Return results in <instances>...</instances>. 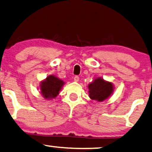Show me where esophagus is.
Wrapping results in <instances>:
<instances>
[{
    "label": "esophagus",
    "instance_id": "obj_1",
    "mask_svg": "<svg viewBox=\"0 0 152 152\" xmlns=\"http://www.w3.org/2000/svg\"><path fill=\"white\" fill-rule=\"evenodd\" d=\"M74 81L78 82V80H79V76H75L74 78Z\"/></svg>",
    "mask_w": 152,
    "mask_h": 152
}]
</instances>
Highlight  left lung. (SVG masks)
Returning <instances> with one entry per match:
<instances>
[{
  "label": "left lung",
  "mask_w": 152,
  "mask_h": 152,
  "mask_svg": "<svg viewBox=\"0 0 152 152\" xmlns=\"http://www.w3.org/2000/svg\"><path fill=\"white\" fill-rule=\"evenodd\" d=\"M89 95L91 99L102 102L108 98L113 92V88L110 83L103 78H97L88 86Z\"/></svg>",
  "instance_id": "obj_1"
}]
</instances>
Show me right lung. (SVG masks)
<instances>
[{"mask_svg":"<svg viewBox=\"0 0 152 152\" xmlns=\"http://www.w3.org/2000/svg\"><path fill=\"white\" fill-rule=\"evenodd\" d=\"M64 82L53 76H48L42 82L41 92L45 98H55L59 94V91L63 86Z\"/></svg>","mask_w":152,"mask_h":152,"instance_id":"1","label":"right lung"}]
</instances>
